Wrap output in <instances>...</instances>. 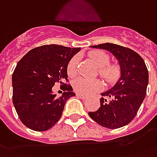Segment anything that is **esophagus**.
I'll use <instances>...</instances> for the list:
<instances>
[{
	"instance_id": "34e87169",
	"label": "esophagus",
	"mask_w": 157,
	"mask_h": 157,
	"mask_svg": "<svg viewBox=\"0 0 157 157\" xmlns=\"http://www.w3.org/2000/svg\"><path fill=\"white\" fill-rule=\"evenodd\" d=\"M76 95L78 96V97H79V98H81V99H86V97H85V96L84 95H83V94H78V93H77V94H76Z\"/></svg>"
}]
</instances>
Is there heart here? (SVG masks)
I'll return each instance as SVG.
<instances>
[{"instance_id":"obj_1","label":"heart","mask_w":157,"mask_h":157,"mask_svg":"<svg viewBox=\"0 0 157 157\" xmlns=\"http://www.w3.org/2000/svg\"><path fill=\"white\" fill-rule=\"evenodd\" d=\"M90 58L99 67V74L108 83H114L120 78L121 67L118 64H110V58L106 52L100 50H94L90 52ZM78 58H72L67 65V73L69 77H74L77 74ZM73 87L76 92L82 94H90L99 91L103 88V83L99 79H88L78 77L73 82Z\"/></svg>"}]
</instances>
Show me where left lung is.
Segmentation results:
<instances>
[{
	"mask_svg": "<svg viewBox=\"0 0 157 157\" xmlns=\"http://www.w3.org/2000/svg\"><path fill=\"white\" fill-rule=\"evenodd\" d=\"M90 47L107 50L117 58L121 78L114 87L101 94L109 97L110 100L101 98L99 109L89 112V115L99 125L108 129L124 126L136 117L146 97L149 81L146 63L137 52L123 46L106 42Z\"/></svg>",
	"mask_w": 157,
	"mask_h": 157,
	"instance_id": "8db88e82",
	"label": "left lung"
}]
</instances>
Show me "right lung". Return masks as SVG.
Wrapping results in <instances>:
<instances>
[{
	"label": "right lung",
	"mask_w": 157,
	"mask_h": 157,
	"mask_svg": "<svg viewBox=\"0 0 157 157\" xmlns=\"http://www.w3.org/2000/svg\"><path fill=\"white\" fill-rule=\"evenodd\" d=\"M80 48L43 45L32 49L18 62L12 74V102L24 125L36 131L52 128L61 118L65 103L75 96L67 80V65ZM64 91L58 98L55 83Z\"/></svg>",
	"instance_id": "obj_1"
}]
</instances>
